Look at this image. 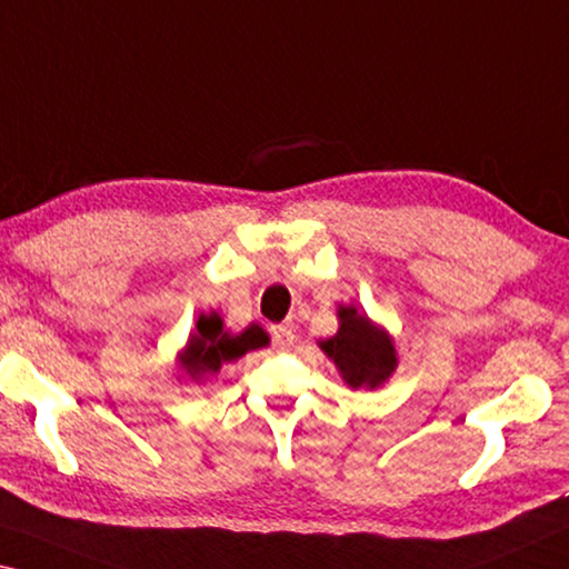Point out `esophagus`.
<instances>
[{
    "mask_svg": "<svg viewBox=\"0 0 569 569\" xmlns=\"http://www.w3.org/2000/svg\"><path fill=\"white\" fill-rule=\"evenodd\" d=\"M273 345L278 347V349H288L293 345V329L291 327H286V323H278V327H273Z\"/></svg>",
    "mask_w": 569,
    "mask_h": 569,
    "instance_id": "1",
    "label": "esophagus"
}]
</instances>
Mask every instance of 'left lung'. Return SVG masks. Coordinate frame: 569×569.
Segmentation results:
<instances>
[{
	"label": "left lung",
	"mask_w": 569,
	"mask_h": 569,
	"mask_svg": "<svg viewBox=\"0 0 569 569\" xmlns=\"http://www.w3.org/2000/svg\"><path fill=\"white\" fill-rule=\"evenodd\" d=\"M349 387H377L395 372L392 341L357 309H339V331L321 345Z\"/></svg>",
	"instance_id": "obj_1"
}]
</instances>
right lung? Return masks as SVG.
Wrapping results in <instances>:
<instances>
[{
    "label": "right lung",
    "mask_w": 569,
    "mask_h": 569,
    "mask_svg": "<svg viewBox=\"0 0 569 569\" xmlns=\"http://www.w3.org/2000/svg\"><path fill=\"white\" fill-rule=\"evenodd\" d=\"M266 345L268 333L258 323H250L238 337H230L228 331H222V319L218 313H210V317H200V321H197V333H192V339H189L182 367L189 377L197 380L202 375L218 372L222 362H232V359L242 357L246 351Z\"/></svg>",
    "instance_id": "add662e5"
}]
</instances>
